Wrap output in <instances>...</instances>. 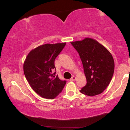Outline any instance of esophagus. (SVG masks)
I'll use <instances>...</instances> for the list:
<instances>
[{
	"label": "esophagus",
	"instance_id": "34e87169",
	"mask_svg": "<svg viewBox=\"0 0 130 130\" xmlns=\"http://www.w3.org/2000/svg\"><path fill=\"white\" fill-rule=\"evenodd\" d=\"M76 77L75 76H73L72 77V78H70V81H74V80H76Z\"/></svg>",
	"mask_w": 130,
	"mask_h": 130
}]
</instances>
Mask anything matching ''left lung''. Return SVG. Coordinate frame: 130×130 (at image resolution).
Listing matches in <instances>:
<instances>
[{
  "instance_id": "1",
  "label": "left lung",
  "mask_w": 130,
  "mask_h": 130,
  "mask_svg": "<svg viewBox=\"0 0 130 130\" xmlns=\"http://www.w3.org/2000/svg\"><path fill=\"white\" fill-rule=\"evenodd\" d=\"M70 43L78 53L87 78V84L80 92L89 96L102 93L113 74L115 63L111 53L90 38Z\"/></svg>"
}]
</instances>
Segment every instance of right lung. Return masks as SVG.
I'll return each instance as SVG.
<instances>
[{
    "mask_svg": "<svg viewBox=\"0 0 130 130\" xmlns=\"http://www.w3.org/2000/svg\"><path fill=\"white\" fill-rule=\"evenodd\" d=\"M66 43L45 44L32 50L23 64L24 74L32 89L43 98L53 99L62 92L67 81L56 76L54 61Z\"/></svg>",
    "mask_w": 130,
    "mask_h": 130,
    "instance_id": "obj_1",
    "label": "right lung"
}]
</instances>
